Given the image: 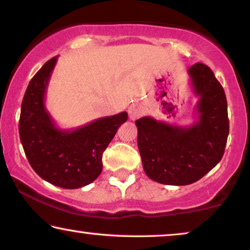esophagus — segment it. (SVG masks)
<instances>
[{"instance_id": "esophagus-1", "label": "esophagus", "mask_w": 250, "mask_h": 250, "mask_svg": "<svg viewBox=\"0 0 250 250\" xmlns=\"http://www.w3.org/2000/svg\"><path fill=\"white\" fill-rule=\"evenodd\" d=\"M128 112H129V118L131 120H136L141 118L143 115V108L138 104H132L130 107H129Z\"/></svg>"}]
</instances>
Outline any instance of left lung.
<instances>
[{
	"instance_id": "8db88e82",
	"label": "left lung",
	"mask_w": 250,
	"mask_h": 250,
	"mask_svg": "<svg viewBox=\"0 0 250 250\" xmlns=\"http://www.w3.org/2000/svg\"><path fill=\"white\" fill-rule=\"evenodd\" d=\"M188 73L193 94L199 97L197 121L188 127L151 116L136 121L143 168L160 184H192L210 171L224 154L229 129L224 89L202 62L191 66Z\"/></svg>"
}]
</instances>
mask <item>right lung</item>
Listing matches in <instances>:
<instances>
[{
  "label": "right lung",
  "mask_w": 250,
  "mask_h": 250,
  "mask_svg": "<svg viewBox=\"0 0 250 250\" xmlns=\"http://www.w3.org/2000/svg\"><path fill=\"white\" fill-rule=\"evenodd\" d=\"M56 62L57 57L46 62L29 82L21 103L19 136L40 177L59 188H79L101 175L103 153L128 113L99 118L75 129L58 128L44 104Z\"/></svg>",
  "instance_id": "add662e5"
}]
</instances>
